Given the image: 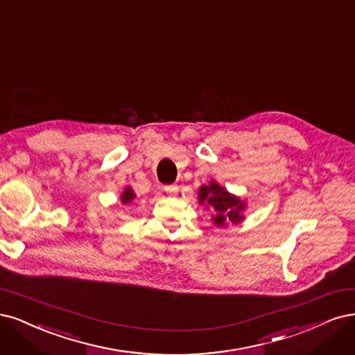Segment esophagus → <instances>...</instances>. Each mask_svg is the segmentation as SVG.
Wrapping results in <instances>:
<instances>
[{
    "label": "esophagus",
    "instance_id": "obj_1",
    "mask_svg": "<svg viewBox=\"0 0 355 355\" xmlns=\"http://www.w3.org/2000/svg\"><path fill=\"white\" fill-rule=\"evenodd\" d=\"M164 191H166L167 195H176L178 191H179V188H178V185H166V187H164Z\"/></svg>",
    "mask_w": 355,
    "mask_h": 355
}]
</instances>
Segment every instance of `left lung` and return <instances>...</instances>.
Instances as JSON below:
<instances>
[{"mask_svg": "<svg viewBox=\"0 0 355 355\" xmlns=\"http://www.w3.org/2000/svg\"><path fill=\"white\" fill-rule=\"evenodd\" d=\"M200 204H207L213 210V222L218 227L226 226V223L236 225L243 220V211L247 205L239 197L229 193L217 182L211 180L209 185H202L198 191Z\"/></svg>", "mask_w": 355, "mask_h": 355, "instance_id": "obj_1", "label": "left lung"}]
</instances>
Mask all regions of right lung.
Listing matches in <instances>:
<instances>
[{"label":"right lung","mask_w":355,"mask_h":355,"mask_svg":"<svg viewBox=\"0 0 355 355\" xmlns=\"http://www.w3.org/2000/svg\"><path fill=\"white\" fill-rule=\"evenodd\" d=\"M135 192H133V189L130 188V187H128L125 191H123V193L120 195V201L123 202V204H130L133 200H135Z\"/></svg>","instance_id":"add662e5"}]
</instances>
